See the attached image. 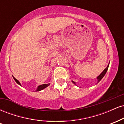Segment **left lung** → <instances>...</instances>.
I'll list each match as a JSON object with an SVG mask.
<instances>
[{"label": "left lung", "mask_w": 124, "mask_h": 124, "mask_svg": "<svg viewBox=\"0 0 124 124\" xmlns=\"http://www.w3.org/2000/svg\"><path fill=\"white\" fill-rule=\"evenodd\" d=\"M108 66H109V64H108V65L106 69H105L103 71V72H102V73H101L100 75L99 76L97 77V80H98V83H99L100 81L101 80L102 78H103L104 76V75H105V74L106 73L107 71V70H108ZM72 82H73V83L74 84H75V85H76V83H75V82H73V81H72Z\"/></svg>", "instance_id": "left-lung-1"}]
</instances>
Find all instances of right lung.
I'll list each match as a JSON object with an SVG mask.
<instances>
[{"instance_id":"right-lung-1","label":"right lung","mask_w":124,"mask_h":124,"mask_svg":"<svg viewBox=\"0 0 124 124\" xmlns=\"http://www.w3.org/2000/svg\"><path fill=\"white\" fill-rule=\"evenodd\" d=\"M13 79H15V80L16 81V83H18V85H20L21 86V84L20 83V82H18V81L16 79V78H14L13 76ZM49 84H44V85H40V86H39L38 87V88H37V90L36 91H40V90H43L44 89H45V87H48V86H49Z\"/></svg>"}]
</instances>
